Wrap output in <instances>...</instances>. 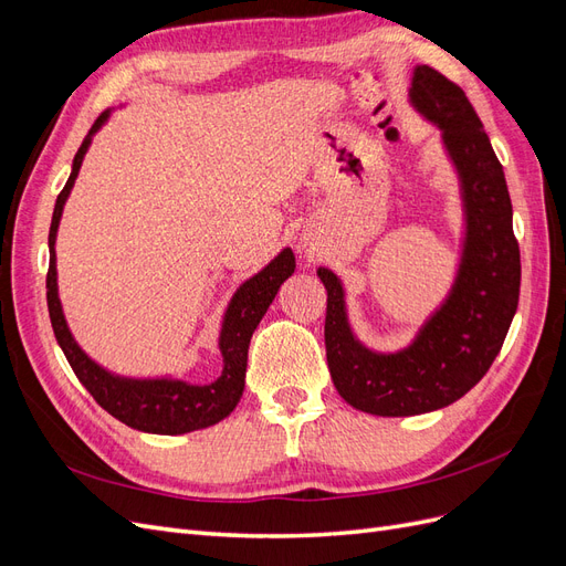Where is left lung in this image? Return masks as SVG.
I'll use <instances>...</instances> for the list:
<instances>
[{
    "label": "left lung",
    "mask_w": 566,
    "mask_h": 566,
    "mask_svg": "<svg viewBox=\"0 0 566 566\" xmlns=\"http://www.w3.org/2000/svg\"><path fill=\"white\" fill-rule=\"evenodd\" d=\"M408 94L410 104L441 127L462 184L468 231L449 300L413 345L375 354L349 328L342 283L333 271L318 269L328 290L325 356L333 385L349 406L382 418L430 413L465 397L503 347L522 281L503 165L470 98L430 65L416 67Z\"/></svg>",
    "instance_id": "1"
}]
</instances>
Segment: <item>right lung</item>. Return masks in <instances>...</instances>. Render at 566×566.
<instances>
[{
  "instance_id": "right-lung-1",
  "label": "right lung",
  "mask_w": 566,
  "mask_h": 566,
  "mask_svg": "<svg viewBox=\"0 0 566 566\" xmlns=\"http://www.w3.org/2000/svg\"><path fill=\"white\" fill-rule=\"evenodd\" d=\"M108 119V111L96 117L92 125L87 139L75 153L73 172L67 177L63 191L56 198L54 217H51L49 229V271H46V304H49V318L51 328L59 339V345L67 358V364L75 370L77 380L87 387V391L94 397V401L108 410L113 418L125 422L139 432L150 434H186L193 430H202V427L217 424L224 420L231 410L238 406L245 389V368H248V347L250 337L256 325H260L262 316L266 314L269 304L276 297L279 287L287 276H293L295 271V254L290 248H285L276 260L269 266H264L256 276L245 281L238 293L233 295L224 325H221L219 349L224 356V370L212 385H188L181 380H127L115 378V375L106 373L101 366H96L92 358L84 354L77 342L73 339L71 331H67L59 290H56V231L67 193L75 184V177L80 172V165L84 153L90 148L92 134Z\"/></svg>"
}]
</instances>
